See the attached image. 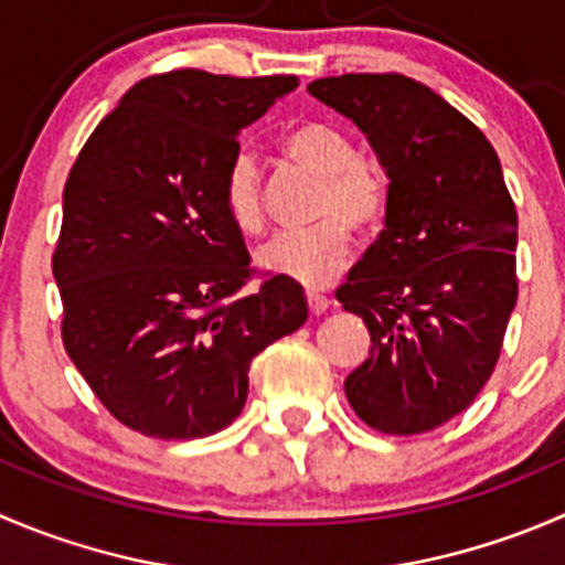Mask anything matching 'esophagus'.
<instances>
[{"label": "esophagus", "instance_id": "1", "mask_svg": "<svg viewBox=\"0 0 565 565\" xmlns=\"http://www.w3.org/2000/svg\"><path fill=\"white\" fill-rule=\"evenodd\" d=\"M306 306H309V315L320 317V315H326V311H328V306H331V300H328L326 295L306 292Z\"/></svg>", "mask_w": 565, "mask_h": 565}]
</instances>
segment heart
<instances>
[{
  "label": "heart",
  "mask_w": 565,
  "mask_h": 565,
  "mask_svg": "<svg viewBox=\"0 0 565 565\" xmlns=\"http://www.w3.org/2000/svg\"><path fill=\"white\" fill-rule=\"evenodd\" d=\"M281 151L289 162L320 177L322 188L311 210V217L320 223L303 232L276 234L262 245L256 262L303 287H326L348 267L353 250L350 232L370 237L386 221V177L372 162L361 160L348 131L326 120L295 124L281 137ZM221 201L239 234H259L265 228L262 177L248 151H237L228 160Z\"/></svg>",
  "instance_id": "obj_1"
}]
</instances>
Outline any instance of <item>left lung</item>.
<instances>
[{
  "mask_svg": "<svg viewBox=\"0 0 565 565\" xmlns=\"http://www.w3.org/2000/svg\"><path fill=\"white\" fill-rule=\"evenodd\" d=\"M306 90L364 131L388 177L386 228L337 289L372 339L344 394L381 434H425L472 405L516 306V206L500 157L411 76H326Z\"/></svg>",
  "mask_w": 565,
  "mask_h": 565,
  "instance_id": "1",
  "label": "left lung"
}]
</instances>
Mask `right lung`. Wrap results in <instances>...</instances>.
Wrapping results in <instances>:
<instances>
[{
  "label": "right lung",
  "mask_w": 565,
  "mask_h": 565,
  "mask_svg": "<svg viewBox=\"0 0 565 565\" xmlns=\"http://www.w3.org/2000/svg\"><path fill=\"white\" fill-rule=\"evenodd\" d=\"M298 76L140 79L82 146L52 256L65 353L104 408L151 439H204L248 397L254 355L309 317L254 267L221 201L237 135Z\"/></svg>",
  "instance_id": "add662e5"
}]
</instances>
